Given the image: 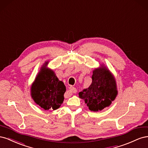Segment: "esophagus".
Returning a JSON list of instances; mask_svg holds the SVG:
<instances>
[{
	"label": "esophagus",
	"instance_id": "esophagus-1",
	"mask_svg": "<svg viewBox=\"0 0 148 148\" xmlns=\"http://www.w3.org/2000/svg\"><path fill=\"white\" fill-rule=\"evenodd\" d=\"M69 90H70V92H73V93L77 92V89H76L75 87H73V86H70L69 88Z\"/></svg>",
	"mask_w": 148,
	"mask_h": 148
}]
</instances>
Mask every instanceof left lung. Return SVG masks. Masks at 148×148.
Returning a JSON list of instances; mask_svg holds the SVG:
<instances>
[{"mask_svg": "<svg viewBox=\"0 0 148 148\" xmlns=\"http://www.w3.org/2000/svg\"><path fill=\"white\" fill-rule=\"evenodd\" d=\"M78 95L91 111L103 110L110 106L118 95L114 76L104 64H101L93 70L90 86Z\"/></svg>", "mask_w": 148, "mask_h": 148, "instance_id": "obj_1", "label": "left lung"}]
</instances>
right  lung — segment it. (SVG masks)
<instances>
[{
    "instance_id": "1",
    "label": "right lung",
    "mask_w": 148,
    "mask_h": 148,
    "mask_svg": "<svg viewBox=\"0 0 148 148\" xmlns=\"http://www.w3.org/2000/svg\"><path fill=\"white\" fill-rule=\"evenodd\" d=\"M48 64L49 61L44 62L31 84V96L42 109L55 110L64 102L66 88L54 71L48 68Z\"/></svg>"
}]
</instances>
